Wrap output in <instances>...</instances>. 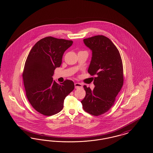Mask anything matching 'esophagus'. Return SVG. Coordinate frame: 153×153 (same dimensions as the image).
Returning a JSON list of instances; mask_svg holds the SVG:
<instances>
[{
    "label": "esophagus",
    "instance_id": "34e87169",
    "mask_svg": "<svg viewBox=\"0 0 153 153\" xmlns=\"http://www.w3.org/2000/svg\"><path fill=\"white\" fill-rule=\"evenodd\" d=\"M74 87L76 89H79V88H82V85L79 82H76V83H74Z\"/></svg>",
    "mask_w": 153,
    "mask_h": 153
}]
</instances>
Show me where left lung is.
<instances>
[{"label":"left lung","mask_w":153,"mask_h":153,"mask_svg":"<svg viewBox=\"0 0 153 153\" xmlns=\"http://www.w3.org/2000/svg\"><path fill=\"white\" fill-rule=\"evenodd\" d=\"M83 41L92 51L88 72L96 77L93 79V91L84 86L86 95L81 102L85 111L99 116L111 108L123 86L122 61L119 51L108 38L96 36Z\"/></svg>","instance_id":"8db88e82"}]
</instances>
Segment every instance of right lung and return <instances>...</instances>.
Segmentation results:
<instances>
[{"mask_svg":"<svg viewBox=\"0 0 153 153\" xmlns=\"http://www.w3.org/2000/svg\"><path fill=\"white\" fill-rule=\"evenodd\" d=\"M72 44V41L47 36L34 45L27 57L22 75L26 95L32 107L42 115L51 116L60 112L66 96L74 88L71 80L59 84L52 77Z\"/></svg>","mask_w":153,"mask_h":153,"instance_id":"right-lung-1","label":"right lung"}]
</instances>
